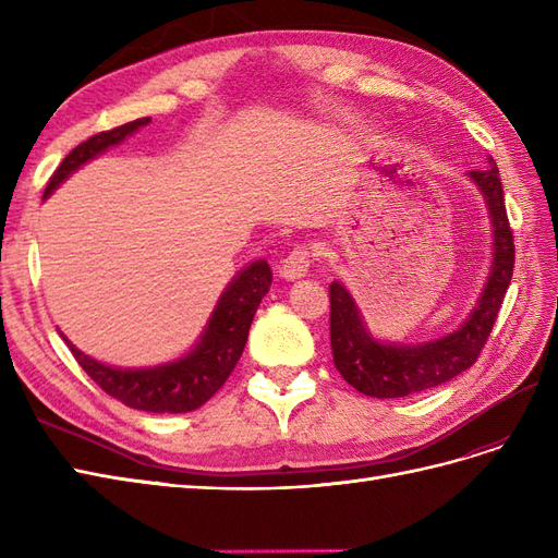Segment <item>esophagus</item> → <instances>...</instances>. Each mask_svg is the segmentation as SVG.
<instances>
[{
	"label": "esophagus",
	"mask_w": 558,
	"mask_h": 558,
	"mask_svg": "<svg viewBox=\"0 0 558 558\" xmlns=\"http://www.w3.org/2000/svg\"><path fill=\"white\" fill-rule=\"evenodd\" d=\"M310 265H312V253L307 246H298L293 248L289 256H286L279 265V277L295 281L302 279L310 272Z\"/></svg>",
	"instance_id": "esophagus-1"
}]
</instances>
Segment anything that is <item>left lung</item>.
I'll return each instance as SVG.
<instances>
[{
    "label": "left lung",
    "mask_w": 558,
    "mask_h": 558,
    "mask_svg": "<svg viewBox=\"0 0 558 558\" xmlns=\"http://www.w3.org/2000/svg\"><path fill=\"white\" fill-rule=\"evenodd\" d=\"M494 228V256L484 289L468 318L453 332L421 344L381 342L367 330L363 314L347 286L330 283V347L335 367L344 381L369 398H404L440 386L477 361L508 293L514 267V242L505 214L502 183L494 158L480 172H470Z\"/></svg>",
    "instance_id": "obj_1"
}]
</instances>
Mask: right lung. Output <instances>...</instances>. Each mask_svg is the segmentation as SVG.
<instances>
[{"label":"right lung","instance_id":"1","mask_svg":"<svg viewBox=\"0 0 558 558\" xmlns=\"http://www.w3.org/2000/svg\"><path fill=\"white\" fill-rule=\"evenodd\" d=\"M148 123L150 118H137V121L99 132L78 144L50 177L44 197L53 193L81 165L102 156L107 148L125 142V137ZM269 283H272V269H269L267 260L260 258L248 263L226 286L195 347L183 353L181 359L154 367H113L99 363L76 349L62 332L60 335L66 347L72 349L78 365L86 369V375L105 393L121 400L128 408L156 414L193 412L226 384L234 365H238L246 347L253 314L269 291Z\"/></svg>","mask_w":558,"mask_h":558}]
</instances>
